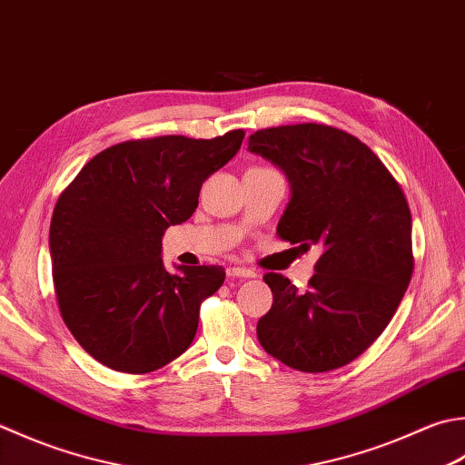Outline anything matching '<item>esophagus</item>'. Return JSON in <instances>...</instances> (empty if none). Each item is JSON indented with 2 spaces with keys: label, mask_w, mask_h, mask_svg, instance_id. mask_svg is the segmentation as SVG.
Instances as JSON below:
<instances>
[{
  "label": "esophagus",
  "mask_w": 465,
  "mask_h": 465,
  "mask_svg": "<svg viewBox=\"0 0 465 465\" xmlns=\"http://www.w3.org/2000/svg\"><path fill=\"white\" fill-rule=\"evenodd\" d=\"M227 276L232 278H256V272L243 266H230L227 268Z\"/></svg>",
  "instance_id": "obj_1"
}]
</instances>
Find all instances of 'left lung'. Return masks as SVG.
Masks as SVG:
<instances>
[{"mask_svg":"<svg viewBox=\"0 0 465 465\" xmlns=\"http://www.w3.org/2000/svg\"><path fill=\"white\" fill-rule=\"evenodd\" d=\"M248 149L290 181L278 238L322 248L306 292L282 274L263 276L274 304L258 321V341L302 372L349 365L387 329L413 274L403 189L365 143L329 124L262 129Z\"/></svg>","mask_w":465,"mask_h":465,"instance_id":"1","label":"left lung"}]
</instances>
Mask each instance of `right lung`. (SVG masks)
I'll list each match as a JSON object with an SVG mask.
<instances>
[{
	"instance_id": "obj_1",
	"label": "right lung",
	"mask_w": 465,
	"mask_h": 465,
	"mask_svg": "<svg viewBox=\"0 0 465 465\" xmlns=\"http://www.w3.org/2000/svg\"><path fill=\"white\" fill-rule=\"evenodd\" d=\"M243 131L124 141L90 159L62 191L50 223L62 321L90 357L131 375L157 371L193 342L199 306L222 266H163L161 240L187 222L203 181L240 151Z\"/></svg>"
}]
</instances>
